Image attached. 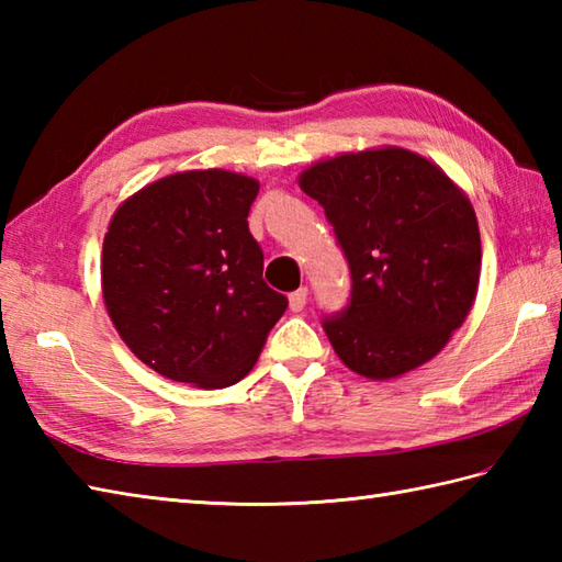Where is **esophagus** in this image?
<instances>
[{
	"label": "esophagus",
	"mask_w": 562,
	"mask_h": 562,
	"mask_svg": "<svg viewBox=\"0 0 562 562\" xmlns=\"http://www.w3.org/2000/svg\"><path fill=\"white\" fill-rule=\"evenodd\" d=\"M306 294H310V292H306V288H300V290L290 294V310L292 312H302L304 310V306H306Z\"/></svg>",
	"instance_id": "1"
}]
</instances>
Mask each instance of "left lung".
Listing matches in <instances>:
<instances>
[{"label": "left lung", "mask_w": 562, "mask_h": 562, "mask_svg": "<svg viewBox=\"0 0 562 562\" xmlns=\"http://www.w3.org/2000/svg\"><path fill=\"white\" fill-rule=\"evenodd\" d=\"M300 187L324 206L353 278L324 331L344 366L392 380L436 358L477 296L482 246L468 194L414 150L316 160Z\"/></svg>", "instance_id": "8db88e82"}]
</instances>
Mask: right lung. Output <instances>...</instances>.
<instances>
[{
	"instance_id": "obj_1",
	"label": "right lung",
	"mask_w": 562,
	"mask_h": 562,
	"mask_svg": "<svg viewBox=\"0 0 562 562\" xmlns=\"http://www.w3.org/2000/svg\"><path fill=\"white\" fill-rule=\"evenodd\" d=\"M260 182L184 170L116 206L102 246V296L121 340L158 375L222 390L256 366L288 296L262 280L248 231Z\"/></svg>"
}]
</instances>
